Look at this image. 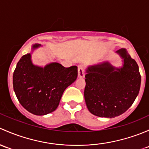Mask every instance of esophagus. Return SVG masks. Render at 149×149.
<instances>
[{"instance_id": "1", "label": "esophagus", "mask_w": 149, "mask_h": 149, "mask_svg": "<svg viewBox=\"0 0 149 149\" xmlns=\"http://www.w3.org/2000/svg\"><path fill=\"white\" fill-rule=\"evenodd\" d=\"M85 77V70L82 65L78 66V77L82 78Z\"/></svg>"}]
</instances>
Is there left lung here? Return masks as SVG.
<instances>
[{"label":"left lung","instance_id":"1","mask_svg":"<svg viewBox=\"0 0 149 149\" xmlns=\"http://www.w3.org/2000/svg\"><path fill=\"white\" fill-rule=\"evenodd\" d=\"M121 67L104 62L86 70L84 96L87 109L98 117L115 118L125 113L139 95L141 74L139 66L125 49L118 50Z\"/></svg>","mask_w":149,"mask_h":149}]
</instances>
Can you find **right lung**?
<instances>
[{
	"instance_id": "add662e5",
	"label": "right lung",
	"mask_w": 149,
	"mask_h": 149,
	"mask_svg": "<svg viewBox=\"0 0 149 149\" xmlns=\"http://www.w3.org/2000/svg\"><path fill=\"white\" fill-rule=\"evenodd\" d=\"M35 44L32 50L41 47ZM77 67H64L57 62L44 67L34 65L31 54L21 58L13 75V85L21 105L36 116H44L57 108L65 89L76 80Z\"/></svg>"
}]
</instances>
